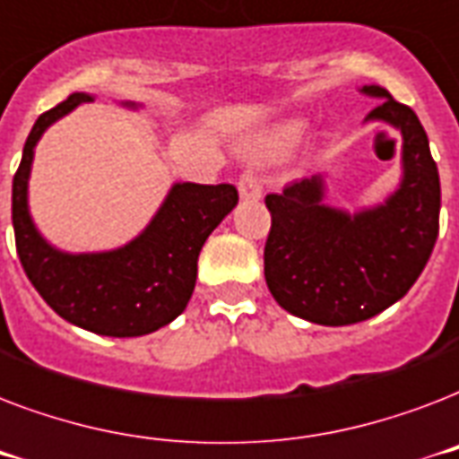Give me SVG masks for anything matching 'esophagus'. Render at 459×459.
<instances>
[{"label":"esophagus","mask_w":459,"mask_h":459,"mask_svg":"<svg viewBox=\"0 0 459 459\" xmlns=\"http://www.w3.org/2000/svg\"><path fill=\"white\" fill-rule=\"evenodd\" d=\"M238 193H240V200H262V183L255 173L245 171L238 180Z\"/></svg>","instance_id":"obj_1"}]
</instances>
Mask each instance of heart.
Listing matches in <instances>:
<instances>
[{
	"label": "heart",
	"mask_w": 459,
	"mask_h": 459,
	"mask_svg": "<svg viewBox=\"0 0 459 459\" xmlns=\"http://www.w3.org/2000/svg\"><path fill=\"white\" fill-rule=\"evenodd\" d=\"M307 133V124L302 118H288L283 124L273 126L269 131L247 143V154L257 159H279L293 152L295 147L300 145Z\"/></svg>",
	"instance_id": "b5f03b06"
}]
</instances>
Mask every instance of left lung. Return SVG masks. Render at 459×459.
Returning <instances> with one entry per match:
<instances>
[{
    "mask_svg": "<svg viewBox=\"0 0 459 459\" xmlns=\"http://www.w3.org/2000/svg\"><path fill=\"white\" fill-rule=\"evenodd\" d=\"M359 92L378 102L364 124L391 126L403 138L398 187L348 212L328 204L326 173H316L264 200L266 286L286 312L321 326L371 319L405 298L438 238L441 180L420 118L381 85Z\"/></svg>",
    "mask_w": 459,
    "mask_h": 459,
    "instance_id": "obj_1",
    "label": "left lung"
}]
</instances>
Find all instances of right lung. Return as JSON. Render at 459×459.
I'll list each match as a JSON object with an SVG mask.
<instances>
[{
	"label": "right lung",
	"instance_id": "obj_1",
	"mask_svg": "<svg viewBox=\"0 0 459 459\" xmlns=\"http://www.w3.org/2000/svg\"><path fill=\"white\" fill-rule=\"evenodd\" d=\"M92 100L95 95L74 92L32 126L11 190L16 250L25 276L61 319L92 333L135 338L159 331L186 309L202 245L233 212L238 190L229 183H173L150 223L121 247L59 250L32 221L28 204L32 159L49 126ZM121 107L138 111L143 104L121 102Z\"/></svg>",
	"mask_w": 459,
	"mask_h": 459
}]
</instances>
